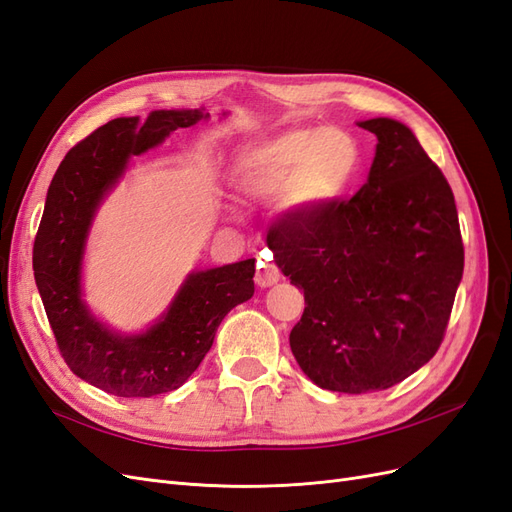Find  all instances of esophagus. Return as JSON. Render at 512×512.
<instances>
[{
  "instance_id": "esophagus-1",
  "label": "esophagus",
  "mask_w": 512,
  "mask_h": 512,
  "mask_svg": "<svg viewBox=\"0 0 512 512\" xmlns=\"http://www.w3.org/2000/svg\"><path fill=\"white\" fill-rule=\"evenodd\" d=\"M280 269H277L271 260H258V271H256V284L260 288H269L280 282Z\"/></svg>"
}]
</instances>
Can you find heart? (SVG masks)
<instances>
[{"label":"heart","mask_w":512,"mask_h":512,"mask_svg":"<svg viewBox=\"0 0 512 512\" xmlns=\"http://www.w3.org/2000/svg\"><path fill=\"white\" fill-rule=\"evenodd\" d=\"M361 166V149L344 130L294 128L247 149L235 185L247 198L286 196L292 211H316L344 196Z\"/></svg>","instance_id":"1"}]
</instances>
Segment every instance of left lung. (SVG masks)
Listing matches in <instances>:
<instances>
[{"label":"left lung","mask_w":512,"mask_h":512,"mask_svg":"<svg viewBox=\"0 0 512 512\" xmlns=\"http://www.w3.org/2000/svg\"><path fill=\"white\" fill-rule=\"evenodd\" d=\"M363 188L269 232L277 267L303 288L290 331L303 374L320 389H391L438 352L463 275L455 196L412 130L389 117Z\"/></svg>","instance_id":"8db88e82"}]
</instances>
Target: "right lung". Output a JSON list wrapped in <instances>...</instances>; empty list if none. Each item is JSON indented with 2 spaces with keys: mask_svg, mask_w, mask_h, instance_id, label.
Listing matches in <instances>:
<instances>
[{
  "mask_svg": "<svg viewBox=\"0 0 512 512\" xmlns=\"http://www.w3.org/2000/svg\"><path fill=\"white\" fill-rule=\"evenodd\" d=\"M207 117L205 108H192L153 111L145 123L138 117L108 121L68 151L46 194L34 241V277L44 312L68 367L111 395L151 397L179 389L205 359L224 316L254 294V258L194 271L168 312L138 335L106 329L81 299L87 228L130 156Z\"/></svg>",
  "mask_w": 512,
  "mask_h": 512,
  "instance_id": "1",
  "label": "right lung"
}]
</instances>
